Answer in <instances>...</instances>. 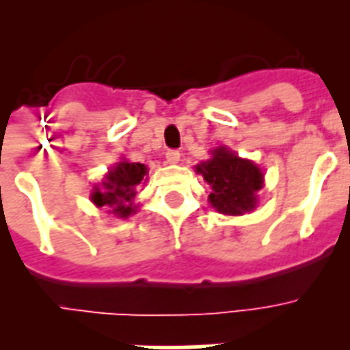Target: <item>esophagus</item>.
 I'll use <instances>...</instances> for the list:
<instances>
[{"label":"esophagus","mask_w":350,"mask_h":350,"mask_svg":"<svg viewBox=\"0 0 350 350\" xmlns=\"http://www.w3.org/2000/svg\"><path fill=\"white\" fill-rule=\"evenodd\" d=\"M165 158H167V163H178V161H180V158H181V154H180V150H169V152L165 154Z\"/></svg>","instance_id":"esophagus-1"}]
</instances>
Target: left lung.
Segmentation results:
<instances>
[{
    "label": "left lung",
    "instance_id": "left-lung-1",
    "mask_svg": "<svg viewBox=\"0 0 350 350\" xmlns=\"http://www.w3.org/2000/svg\"><path fill=\"white\" fill-rule=\"evenodd\" d=\"M211 158L196 165V172L211 185L208 202L218 213L227 216H241L254 211L263 187V172L250 159L236 156L227 147L211 150Z\"/></svg>",
    "mask_w": 350,
    "mask_h": 350
}]
</instances>
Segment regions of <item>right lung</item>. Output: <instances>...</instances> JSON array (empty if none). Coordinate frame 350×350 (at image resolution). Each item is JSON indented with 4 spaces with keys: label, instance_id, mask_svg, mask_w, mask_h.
Returning a JSON list of instances; mask_svg holds the SVG:
<instances>
[{
    "label": "right lung",
    "instance_id": "obj_1",
    "mask_svg": "<svg viewBox=\"0 0 350 350\" xmlns=\"http://www.w3.org/2000/svg\"><path fill=\"white\" fill-rule=\"evenodd\" d=\"M147 172V167L143 163L120 161L109 170L100 185H94L90 200L98 207L111 208L109 213L118 218H129L136 213V205L132 202L136 196V187L142 183Z\"/></svg>",
    "mask_w": 350,
    "mask_h": 350
}]
</instances>
